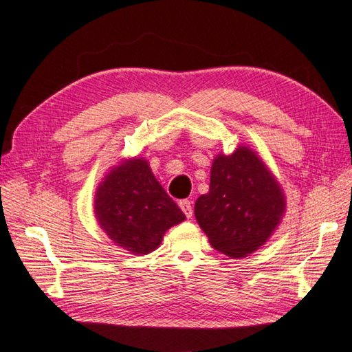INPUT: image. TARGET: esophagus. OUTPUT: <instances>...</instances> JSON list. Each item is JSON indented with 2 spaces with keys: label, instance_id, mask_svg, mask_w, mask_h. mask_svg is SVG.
<instances>
[{
  "label": "esophagus",
  "instance_id": "1",
  "mask_svg": "<svg viewBox=\"0 0 352 352\" xmlns=\"http://www.w3.org/2000/svg\"><path fill=\"white\" fill-rule=\"evenodd\" d=\"M180 208H182V211L184 212V216H186L188 219L192 217L194 210H192V204H190L189 200H182L180 201Z\"/></svg>",
  "mask_w": 352,
  "mask_h": 352
}]
</instances>
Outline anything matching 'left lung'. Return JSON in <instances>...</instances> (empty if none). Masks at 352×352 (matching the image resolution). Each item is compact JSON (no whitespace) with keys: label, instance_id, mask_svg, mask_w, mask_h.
<instances>
[{"label":"left lung","instance_id":"left-lung-1","mask_svg":"<svg viewBox=\"0 0 352 352\" xmlns=\"http://www.w3.org/2000/svg\"><path fill=\"white\" fill-rule=\"evenodd\" d=\"M284 210V194L269 169L239 147L214 160L210 192L195 201L194 214L214 248L243 258L267 242Z\"/></svg>","mask_w":352,"mask_h":352}]
</instances>
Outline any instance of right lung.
Returning a JSON list of instances; mask_svg holds the SVG:
<instances>
[{
    "label": "right lung",
    "instance_id": "obj_1",
    "mask_svg": "<svg viewBox=\"0 0 352 352\" xmlns=\"http://www.w3.org/2000/svg\"><path fill=\"white\" fill-rule=\"evenodd\" d=\"M94 212L107 236L135 254L153 252L166 230L184 220L146 160L136 158L116 166L99 184Z\"/></svg>",
    "mask_w": 352,
    "mask_h": 352
}]
</instances>
